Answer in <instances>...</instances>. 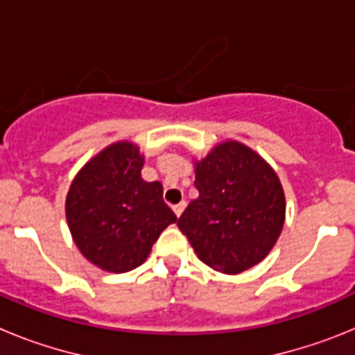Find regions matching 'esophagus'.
I'll use <instances>...</instances> for the list:
<instances>
[{
    "label": "esophagus",
    "instance_id": "1",
    "mask_svg": "<svg viewBox=\"0 0 355 355\" xmlns=\"http://www.w3.org/2000/svg\"><path fill=\"white\" fill-rule=\"evenodd\" d=\"M184 202H180V205H175V206H172V209H174V213H175V216H181V213H183V209H184Z\"/></svg>",
    "mask_w": 355,
    "mask_h": 355
}]
</instances>
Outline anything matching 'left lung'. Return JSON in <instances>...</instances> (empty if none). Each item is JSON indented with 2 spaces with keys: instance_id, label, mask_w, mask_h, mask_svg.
Listing matches in <instances>:
<instances>
[{
  "instance_id": "8db88e82",
  "label": "left lung",
  "mask_w": 355,
  "mask_h": 355,
  "mask_svg": "<svg viewBox=\"0 0 355 355\" xmlns=\"http://www.w3.org/2000/svg\"><path fill=\"white\" fill-rule=\"evenodd\" d=\"M193 199L178 227L202 263L240 274L266 258L284 224L286 200L274 168L250 147L222 142L196 163Z\"/></svg>"
}]
</instances>
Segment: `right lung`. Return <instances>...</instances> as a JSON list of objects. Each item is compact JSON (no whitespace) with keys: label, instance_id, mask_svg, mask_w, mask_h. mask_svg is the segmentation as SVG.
<instances>
[{"label":"right lung","instance_id":"obj_1","mask_svg":"<svg viewBox=\"0 0 355 355\" xmlns=\"http://www.w3.org/2000/svg\"><path fill=\"white\" fill-rule=\"evenodd\" d=\"M144 156L117 142L76 174L65 200L72 240L85 258L114 274L142 265L153 243L178 216L163 200L158 181L142 180Z\"/></svg>","mask_w":355,"mask_h":355}]
</instances>
